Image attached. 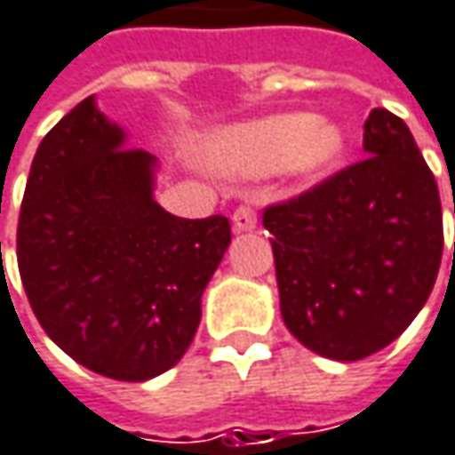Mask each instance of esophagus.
Here are the masks:
<instances>
[{
  "label": "esophagus",
  "mask_w": 455,
  "mask_h": 455,
  "mask_svg": "<svg viewBox=\"0 0 455 455\" xmlns=\"http://www.w3.org/2000/svg\"><path fill=\"white\" fill-rule=\"evenodd\" d=\"M231 224L236 231H250V228L257 227V211H254L252 205H239L236 211H234V216H231Z\"/></svg>",
  "instance_id": "obj_1"
}]
</instances>
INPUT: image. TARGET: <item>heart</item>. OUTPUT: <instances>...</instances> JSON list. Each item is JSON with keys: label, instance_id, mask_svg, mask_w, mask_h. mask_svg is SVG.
<instances>
[{"label": "heart", "instance_id": "b5f03b06", "mask_svg": "<svg viewBox=\"0 0 455 455\" xmlns=\"http://www.w3.org/2000/svg\"><path fill=\"white\" fill-rule=\"evenodd\" d=\"M342 147V131L332 123L307 113H285L236 128L219 151V162L239 174L281 167L296 174H319L339 159Z\"/></svg>", "mask_w": 455, "mask_h": 455}]
</instances>
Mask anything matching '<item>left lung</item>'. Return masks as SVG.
<instances>
[{
    "mask_svg": "<svg viewBox=\"0 0 455 455\" xmlns=\"http://www.w3.org/2000/svg\"><path fill=\"white\" fill-rule=\"evenodd\" d=\"M363 148L365 159L262 211L283 322L332 361H363L394 342L441 270L438 182L407 123L376 108Z\"/></svg>",
    "mask_w": 455,
    "mask_h": 455,
    "instance_id": "8db88e82",
    "label": "left lung"
}]
</instances>
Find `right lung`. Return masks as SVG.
<instances>
[{
	"instance_id": "right-lung-1",
	"label": "right lung",
	"mask_w": 455,
	"mask_h": 455,
	"mask_svg": "<svg viewBox=\"0 0 455 455\" xmlns=\"http://www.w3.org/2000/svg\"><path fill=\"white\" fill-rule=\"evenodd\" d=\"M151 188L154 156L125 147L87 97L45 133L17 221V267L41 327L116 381H147L185 355L231 242L227 216H172Z\"/></svg>"
}]
</instances>
